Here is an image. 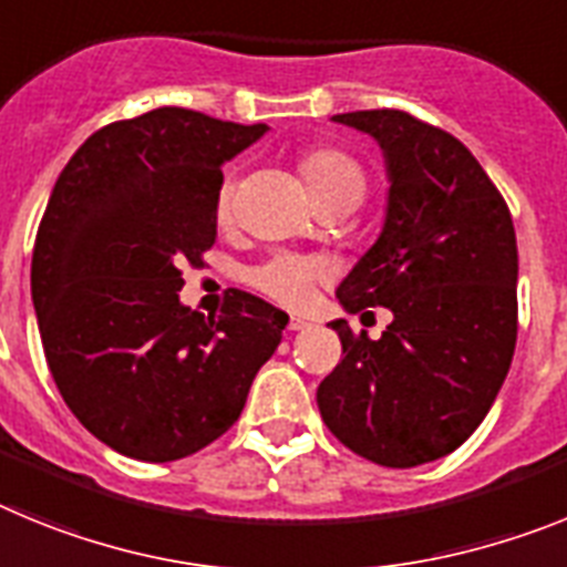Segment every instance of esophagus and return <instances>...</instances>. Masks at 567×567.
Returning a JSON list of instances; mask_svg holds the SVG:
<instances>
[{
  "mask_svg": "<svg viewBox=\"0 0 567 567\" xmlns=\"http://www.w3.org/2000/svg\"><path fill=\"white\" fill-rule=\"evenodd\" d=\"M308 328H311V319H305V317L290 319V331H308Z\"/></svg>",
  "mask_w": 567,
  "mask_h": 567,
  "instance_id": "34e87169",
  "label": "esophagus"
}]
</instances>
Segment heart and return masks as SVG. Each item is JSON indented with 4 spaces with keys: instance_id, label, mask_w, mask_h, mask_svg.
<instances>
[{
    "instance_id": "1",
    "label": "heart",
    "mask_w": 567,
    "mask_h": 567,
    "mask_svg": "<svg viewBox=\"0 0 567 567\" xmlns=\"http://www.w3.org/2000/svg\"><path fill=\"white\" fill-rule=\"evenodd\" d=\"M299 174L305 179L308 194L319 202L328 199H362L368 188L365 171L353 159L351 154H344L339 147L319 145L305 151L299 156ZM234 179H225L219 194H216V216L228 219L234 210ZM328 270L319 259L302 254H274L265 259L262 265H256L248 274V282L254 285L259 293L270 297L274 302L288 305V308H299L311 299L313 288L324 282Z\"/></svg>"
}]
</instances>
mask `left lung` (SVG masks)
Instances as JSON below:
<instances>
[{
	"label": "left lung",
	"mask_w": 567,
	"mask_h": 567,
	"mask_svg": "<svg viewBox=\"0 0 567 567\" xmlns=\"http://www.w3.org/2000/svg\"><path fill=\"white\" fill-rule=\"evenodd\" d=\"M379 142L385 225L337 288L348 313L388 308L382 337L331 322L342 362L317 388L328 431L385 467L451 454L480 427L516 348V234L474 154L405 111L337 113Z\"/></svg>",
	"instance_id": "left-lung-1"
}]
</instances>
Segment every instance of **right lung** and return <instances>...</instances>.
Segmentation results:
<instances>
[{"instance_id":"1","label":"right lung","mask_w":567,"mask_h":567,"mask_svg":"<svg viewBox=\"0 0 567 567\" xmlns=\"http://www.w3.org/2000/svg\"><path fill=\"white\" fill-rule=\"evenodd\" d=\"M268 125L156 107L87 136L59 174L31 262L59 393L107 447L174 462L243 413L288 313L234 290L219 317L179 302L182 265L216 243L223 165Z\"/></svg>"}]
</instances>
